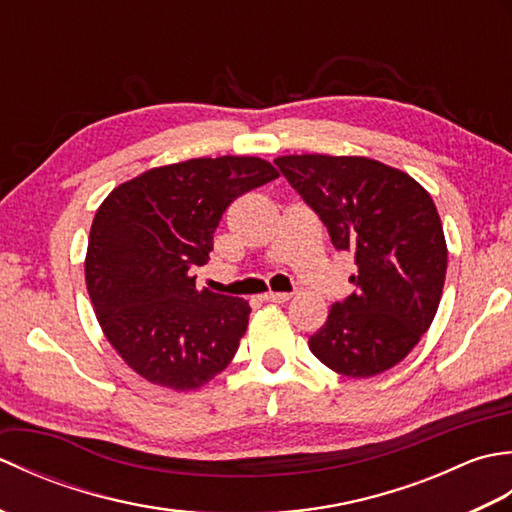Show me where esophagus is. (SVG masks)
<instances>
[{
    "label": "esophagus",
    "instance_id": "obj_1",
    "mask_svg": "<svg viewBox=\"0 0 512 512\" xmlns=\"http://www.w3.org/2000/svg\"><path fill=\"white\" fill-rule=\"evenodd\" d=\"M290 297H292L290 292H266V295H264L266 301H273V303H284V301H288Z\"/></svg>",
    "mask_w": 512,
    "mask_h": 512
}]
</instances>
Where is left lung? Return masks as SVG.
<instances>
[{"label": "left lung", "instance_id": "obj_1", "mask_svg": "<svg viewBox=\"0 0 512 512\" xmlns=\"http://www.w3.org/2000/svg\"><path fill=\"white\" fill-rule=\"evenodd\" d=\"M275 165L358 266L356 292L330 308L310 352L347 378L387 372L420 343L440 306L447 239L429 191L365 156L290 154Z\"/></svg>", "mask_w": 512, "mask_h": 512}]
</instances>
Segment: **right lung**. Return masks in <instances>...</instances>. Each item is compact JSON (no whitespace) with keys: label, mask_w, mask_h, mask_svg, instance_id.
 Here are the masks:
<instances>
[{"label":"right lung","mask_w":512,"mask_h":512,"mask_svg":"<svg viewBox=\"0 0 512 512\" xmlns=\"http://www.w3.org/2000/svg\"><path fill=\"white\" fill-rule=\"evenodd\" d=\"M279 178L264 158H191L127 180L96 209L85 286L105 339L138 376L200 389L233 361L248 301L195 288L213 235L239 195Z\"/></svg>","instance_id":"obj_1"}]
</instances>
